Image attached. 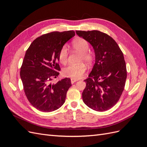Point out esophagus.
I'll return each mask as SVG.
<instances>
[{
    "mask_svg": "<svg viewBox=\"0 0 147 147\" xmlns=\"http://www.w3.org/2000/svg\"><path fill=\"white\" fill-rule=\"evenodd\" d=\"M77 81H78V80H76V79H73V78H71V83H72V84L74 83L75 82H76Z\"/></svg>",
    "mask_w": 147,
    "mask_h": 147,
    "instance_id": "esophagus-1",
    "label": "esophagus"
}]
</instances>
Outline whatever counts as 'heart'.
Segmentation results:
<instances>
[{
	"mask_svg": "<svg viewBox=\"0 0 147 147\" xmlns=\"http://www.w3.org/2000/svg\"><path fill=\"white\" fill-rule=\"evenodd\" d=\"M72 46L76 51L81 54V61H84L88 64H91L94 60V56L89 51V43L82 38H77L72 42ZM68 51L65 47L61 49L59 53V59L62 64H65L67 61ZM86 70V67L84 64L78 65H70L64 68L63 74L64 77L73 79L80 78Z\"/></svg>",
	"mask_w": 147,
	"mask_h": 147,
	"instance_id": "obj_1",
	"label": "heart"
}]
</instances>
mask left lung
I'll return each instance as SVG.
<instances>
[{"mask_svg":"<svg viewBox=\"0 0 147 147\" xmlns=\"http://www.w3.org/2000/svg\"><path fill=\"white\" fill-rule=\"evenodd\" d=\"M76 34L91 44L95 54V63L84 80L83 100L94 110H108L117 103L125 86L127 72L123 53L112 37L100 31L77 30Z\"/></svg>","mask_w":147,"mask_h":147,"instance_id":"left-lung-1","label":"left lung"}]
</instances>
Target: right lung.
Returning <instances> with one entry per match:
<instances>
[{
	"instance_id": "add662e5",
	"label": "right lung",
	"mask_w": 147,
	"mask_h": 147,
	"mask_svg": "<svg viewBox=\"0 0 147 147\" xmlns=\"http://www.w3.org/2000/svg\"><path fill=\"white\" fill-rule=\"evenodd\" d=\"M75 35L74 30L46 34L34 40L26 52L20 77L28 100L40 111L53 112L65 102L67 92L72 85L70 79L65 78L56 83L51 81L61 70V49Z\"/></svg>"
}]
</instances>
